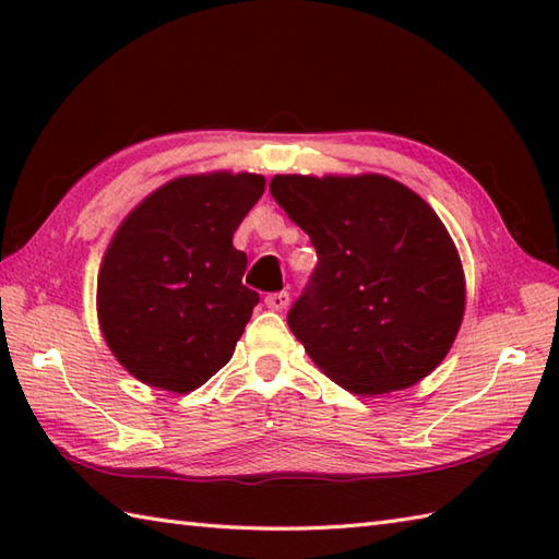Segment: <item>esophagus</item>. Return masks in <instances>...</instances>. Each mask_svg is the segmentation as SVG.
Instances as JSON below:
<instances>
[{"instance_id":"34e87169","label":"esophagus","mask_w":559,"mask_h":559,"mask_svg":"<svg viewBox=\"0 0 559 559\" xmlns=\"http://www.w3.org/2000/svg\"><path fill=\"white\" fill-rule=\"evenodd\" d=\"M264 302H266V307L269 310H286L288 307V302H290V295H288V290H281V293H269L266 298H264Z\"/></svg>"}]
</instances>
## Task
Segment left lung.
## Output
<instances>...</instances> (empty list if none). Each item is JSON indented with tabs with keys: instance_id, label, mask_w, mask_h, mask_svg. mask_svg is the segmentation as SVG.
<instances>
[{
	"instance_id": "left-lung-1",
	"label": "left lung",
	"mask_w": 559,
	"mask_h": 559,
	"mask_svg": "<svg viewBox=\"0 0 559 559\" xmlns=\"http://www.w3.org/2000/svg\"><path fill=\"white\" fill-rule=\"evenodd\" d=\"M271 197L310 235L317 266L288 326L331 382L389 394L444 360L463 317V271L437 213L382 175H276Z\"/></svg>"
}]
</instances>
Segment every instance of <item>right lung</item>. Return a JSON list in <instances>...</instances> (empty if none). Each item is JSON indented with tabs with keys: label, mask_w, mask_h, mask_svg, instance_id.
Wrapping results in <instances>:
<instances>
[{
	"label": "right lung",
	"mask_w": 559,
	"mask_h": 559,
	"mask_svg": "<svg viewBox=\"0 0 559 559\" xmlns=\"http://www.w3.org/2000/svg\"><path fill=\"white\" fill-rule=\"evenodd\" d=\"M261 194V175L180 177L124 218L100 266L98 317L127 372L187 394L233 358L259 302L233 233Z\"/></svg>",
	"instance_id": "right-lung-1"
}]
</instances>
